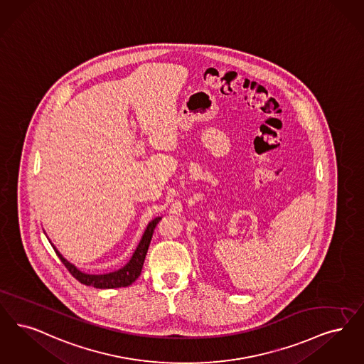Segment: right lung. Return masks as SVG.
I'll return each mask as SVG.
<instances>
[{
  "label": "right lung",
  "instance_id": "add662e5",
  "mask_svg": "<svg viewBox=\"0 0 364 364\" xmlns=\"http://www.w3.org/2000/svg\"><path fill=\"white\" fill-rule=\"evenodd\" d=\"M159 218H154L151 222H149L147 228H146L145 233L142 235L138 247L135 249V252L132 253V257L130 262H127L124 267H122L120 269L109 272V274H102V275H89L85 272H81L75 265L72 262H68L60 253L58 249L51 244V247H54L57 256L60 259V262H63V265L68 268V271L73 275L80 283L85 284V286H92L96 289H119V287H127L132 284L142 271L144 262H145L146 253L150 245L153 232L160 220Z\"/></svg>",
  "mask_w": 364,
  "mask_h": 364
}]
</instances>
